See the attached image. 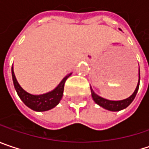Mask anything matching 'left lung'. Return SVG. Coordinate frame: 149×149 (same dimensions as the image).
<instances>
[{
  "label": "left lung",
  "instance_id": "1",
  "mask_svg": "<svg viewBox=\"0 0 149 149\" xmlns=\"http://www.w3.org/2000/svg\"><path fill=\"white\" fill-rule=\"evenodd\" d=\"M139 80H140V72H139ZM138 88H139V81H138L136 88L135 91L133 92L132 95L130 97H128L125 100H121V101H110V100L104 99L101 97L97 96V94H95V92L91 89V96H92L93 100L99 106H101V107L108 109V110H110V111H120L121 109H125L126 107H128L132 103V102L134 100V98L137 93Z\"/></svg>",
  "mask_w": 149,
  "mask_h": 149
}]
</instances>
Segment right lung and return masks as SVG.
<instances>
[{"label": "right lung", "mask_w": 149, "mask_h": 149, "mask_svg": "<svg viewBox=\"0 0 149 149\" xmlns=\"http://www.w3.org/2000/svg\"><path fill=\"white\" fill-rule=\"evenodd\" d=\"M12 75H13L14 87L16 89L17 93L19 96L20 99L24 102V103L29 109L35 111L42 112L52 109V108L56 107L58 104L63 94L64 83L66 80L71 75V74L65 76L54 90L46 94H42V95H32L24 90L17 81L13 67H12Z\"/></svg>", "instance_id": "right-lung-1"}]
</instances>
